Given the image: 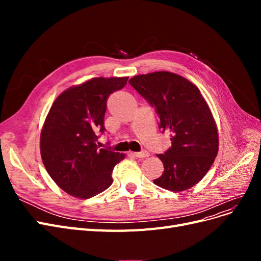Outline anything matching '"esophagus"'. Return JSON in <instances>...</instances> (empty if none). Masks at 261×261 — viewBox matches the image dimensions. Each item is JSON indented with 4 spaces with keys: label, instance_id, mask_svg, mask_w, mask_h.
Here are the masks:
<instances>
[{
    "label": "esophagus",
    "instance_id": "34e87169",
    "mask_svg": "<svg viewBox=\"0 0 261 261\" xmlns=\"http://www.w3.org/2000/svg\"><path fill=\"white\" fill-rule=\"evenodd\" d=\"M134 155L137 158H147V156H149V152L147 151V150H143V151H140V152H134Z\"/></svg>",
    "mask_w": 261,
    "mask_h": 261
}]
</instances>
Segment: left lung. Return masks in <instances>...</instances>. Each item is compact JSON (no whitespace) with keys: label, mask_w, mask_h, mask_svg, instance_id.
I'll return each instance as SVG.
<instances>
[{"label":"left lung","mask_w":261,"mask_h":261,"mask_svg":"<svg viewBox=\"0 0 261 261\" xmlns=\"http://www.w3.org/2000/svg\"><path fill=\"white\" fill-rule=\"evenodd\" d=\"M129 84L154 109L161 133L171 137L172 146L158 154L164 172L153 183L172 192L193 187L211 168L219 148L216 122L199 89L170 72L138 75Z\"/></svg>","instance_id":"obj_1"}]
</instances>
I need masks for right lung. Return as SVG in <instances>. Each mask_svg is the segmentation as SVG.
<instances>
[{"label": "right lung", "mask_w": 261, "mask_h": 261, "mask_svg": "<svg viewBox=\"0 0 261 261\" xmlns=\"http://www.w3.org/2000/svg\"><path fill=\"white\" fill-rule=\"evenodd\" d=\"M128 77L92 78L72 87L53 102L40 137L42 162L60 188L88 199L112 185V172L125 155L100 149L107 101Z\"/></svg>", "instance_id": "1"}]
</instances>
